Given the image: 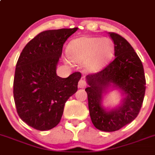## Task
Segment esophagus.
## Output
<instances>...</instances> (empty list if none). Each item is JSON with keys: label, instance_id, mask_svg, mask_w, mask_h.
I'll use <instances>...</instances> for the list:
<instances>
[{"label": "esophagus", "instance_id": "34e87169", "mask_svg": "<svg viewBox=\"0 0 155 155\" xmlns=\"http://www.w3.org/2000/svg\"><path fill=\"white\" fill-rule=\"evenodd\" d=\"M86 85H87V83H86L85 79H80L79 81V83H78V87H79V88H84V87H86Z\"/></svg>", "mask_w": 155, "mask_h": 155}]
</instances>
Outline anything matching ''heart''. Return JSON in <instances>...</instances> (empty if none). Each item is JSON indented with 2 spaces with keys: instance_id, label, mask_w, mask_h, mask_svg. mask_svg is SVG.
I'll return each instance as SVG.
<instances>
[{
  "instance_id": "1",
  "label": "heart",
  "mask_w": 155,
  "mask_h": 155,
  "mask_svg": "<svg viewBox=\"0 0 155 155\" xmlns=\"http://www.w3.org/2000/svg\"><path fill=\"white\" fill-rule=\"evenodd\" d=\"M114 45L110 39L81 37L72 40L68 53L73 61L86 64L88 69L96 72L101 69L112 57Z\"/></svg>"
}]
</instances>
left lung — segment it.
<instances>
[{
  "instance_id": "8db88e82",
  "label": "left lung",
  "mask_w": 155,
  "mask_h": 155,
  "mask_svg": "<svg viewBox=\"0 0 155 155\" xmlns=\"http://www.w3.org/2000/svg\"><path fill=\"white\" fill-rule=\"evenodd\" d=\"M109 34L114 43L115 58L100 72L87 75L89 87L85 89L93 124L105 132L120 130L137 118L146 90L143 64L133 47L120 35ZM111 84L120 88L125 97L120 106L107 111L102 106V99Z\"/></svg>"
}]
</instances>
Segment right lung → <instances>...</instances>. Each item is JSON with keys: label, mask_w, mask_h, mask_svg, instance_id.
<instances>
[{"label": "right lung", "mask_w": 155, "mask_h": 155, "mask_svg": "<svg viewBox=\"0 0 155 155\" xmlns=\"http://www.w3.org/2000/svg\"><path fill=\"white\" fill-rule=\"evenodd\" d=\"M78 28L46 30L23 48L16 64L13 94L18 116L28 126L44 131L55 127L65 102L78 90L81 73L57 76L63 44Z\"/></svg>", "instance_id": "add662e5"}]
</instances>
